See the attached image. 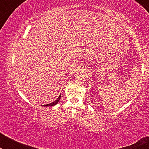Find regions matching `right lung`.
Instances as JSON below:
<instances>
[{
    "mask_svg": "<svg viewBox=\"0 0 149 149\" xmlns=\"http://www.w3.org/2000/svg\"><path fill=\"white\" fill-rule=\"evenodd\" d=\"M60 99H61V93H60V95H59V97H58V98H57L54 102H51L49 104H47L43 105V106H42V107H54V106L56 105L59 102V101L60 100Z\"/></svg>",
    "mask_w": 149,
    "mask_h": 149,
    "instance_id": "1",
    "label": "right lung"
}]
</instances>
